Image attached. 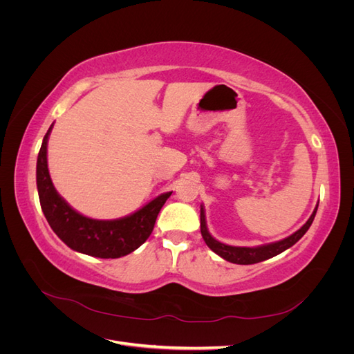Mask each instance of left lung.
Instances as JSON below:
<instances>
[{
  "instance_id": "left-lung-1",
  "label": "left lung",
  "mask_w": 354,
  "mask_h": 354,
  "mask_svg": "<svg viewBox=\"0 0 354 354\" xmlns=\"http://www.w3.org/2000/svg\"><path fill=\"white\" fill-rule=\"evenodd\" d=\"M316 211H317V205H316L312 216H310V218L306 221L304 226L301 229H298L295 233H292L291 236H288L282 241L273 242V243L255 246V248H248V246H230V245L218 242L217 239H214L207 227L205 211H203V207L201 205V233H202V238H203V241H205V243L214 252L220 255L221 259L227 260L230 263H234V264H255V263L272 259V257L283 252L285 250L291 248L295 242L301 239L304 236V233L308 230V227L312 226V223L316 216Z\"/></svg>"
}]
</instances>
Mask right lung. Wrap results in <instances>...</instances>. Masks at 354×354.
I'll list each match as a JSON object with an SVG mask.
<instances>
[{
  "label": "right lung",
  "instance_id": "right-lung-1",
  "mask_svg": "<svg viewBox=\"0 0 354 354\" xmlns=\"http://www.w3.org/2000/svg\"><path fill=\"white\" fill-rule=\"evenodd\" d=\"M53 125L42 140L37 159V187L42 212L57 236L71 250L99 259H120L146 242L160 208L173 192L159 195L131 216L118 220H93L68 205L53 186L47 167V143Z\"/></svg>",
  "mask_w": 354,
  "mask_h": 354
}]
</instances>
